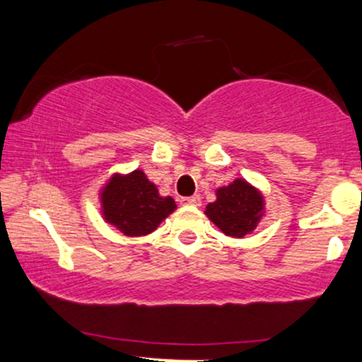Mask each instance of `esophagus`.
Here are the masks:
<instances>
[{"label": "esophagus", "instance_id": "34e87169", "mask_svg": "<svg viewBox=\"0 0 362 362\" xmlns=\"http://www.w3.org/2000/svg\"><path fill=\"white\" fill-rule=\"evenodd\" d=\"M180 202L184 206H201V197L199 195H190V197H182Z\"/></svg>", "mask_w": 362, "mask_h": 362}]
</instances>
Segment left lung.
<instances>
[{"instance_id":"obj_1","label":"left lung","mask_w":362,"mask_h":362,"mask_svg":"<svg viewBox=\"0 0 362 362\" xmlns=\"http://www.w3.org/2000/svg\"><path fill=\"white\" fill-rule=\"evenodd\" d=\"M206 216L224 235L243 238L264 216V195L243 178L216 190V201L206 206Z\"/></svg>"}]
</instances>
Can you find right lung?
Listing matches in <instances>:
<instances>
[{"label": "right lung", "instance_id": "right-lung-1", "mask_svg": "<svg viewBox=\"0 0 362 362\" xmlns=\"http://www.w3.org/2000/svg\"><path fill=\"white\" fill-rule=\"evenodd\" d=\"M102 214L126 236H144L177 209L172 197H161L143 170L110 177L100 192Z\"/></svg>", "mask_w": 362, "mask_h": 362}]
</instances>
